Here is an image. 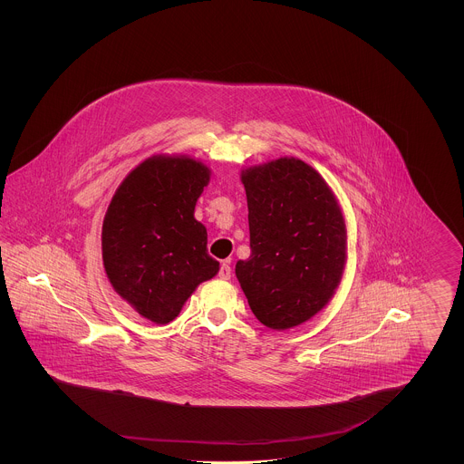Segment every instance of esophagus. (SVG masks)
I'll return each mask as SVG.
<instances>
[{"mask_svg":"<svg viewBox=\"0 0 464 464\" xmlns=\"http://www.w3.org/2000/svg\"><path fill=\"white\" fill-rule=\"evenodd\" d=\"M218 275H219L221 280H229V278H231V266L224 263V265H221V267H219V273H218Z\"/></svg>","mask_w":464,"mask_h":464,"instance_id":"34e87169","label":"esophagus"}]
</instances>
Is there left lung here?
I'll list each match as a JSON object with an SVG mask.
<instances>
[{"label": "left lung", "mask_w": 464, "mask_h": 464, "mask_svg": "<svg viewBox=\"0 0 464 464\" xmlns=\"http://www.w3.org/2000/svg\"><path fill=\"white\" fill-rule=\"evenodd\" d=\"M250 257L237 278L256 318L285 331L324 308L346 261V227L327 182L295 158L242 174Z\"/></svg>", "instance_id": "1"}]
</instances>
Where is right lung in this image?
<instances>
[{"instance_id": "right-lung-1", "label": "right lung", "mask_w": 464, "mask_h": 464, "mask_svg": "<svg viewBox=\"0 0 464 464\" xmlns=\"http://www.w3.org/2000/svg\"><path fill=\"white\" fill-rule=\"evenodd\" d=\"M208 169L191 158L142 161L111 199L102 257L114 290L144 318L169 324L201 282L219 271L195 205Z\"/></svg>"}]
</instances>
